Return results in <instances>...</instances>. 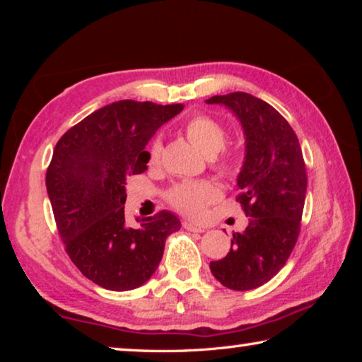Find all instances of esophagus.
I'll use <instances>...</instances> for the list:
<instances>
[{"mask_svg":"<svg viewBox=\"0 0 362 362\" xmlns=\"http://www.w3.org/2000/svg\"><path fill=\"white\" fill-rule=\"evenodd\" d=\"M182 225H183V228H185L187 231H193V233H204V228H203V226H198V225H194V223H192V222H183Z\"/></svg>","mask_w":362,"mask_h":362,"instance_id":"34e87169","label":"esophagus"}]
</instances>
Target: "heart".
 <instances>
[{
  "instance_id": "b5f03b06",
  "label": "heart",
  "mask_w": 362,
  "mask_h": 362,
  "mask_svg": "<svg viewBox=\"0 0 362 362\" xmlns=\"http://www.w3.org/2000/svg\"><path fill=\"white\" fill-rule=\"evenodd\" d=\"M183 131L196 148L211 156L209 161L214 169L223 175H231L235 173V155L223 148L228 134L217 119L206 113L193 115L183 122ZM161 140H151L148 151H146L148 163L158 164L161 159ZM220 194L222 192H220L216 182L188 180L175 183L166 193V199L175 211H179L183 216L198 218L203 216L207 206L220 199Z\"/></svg>"
}]
</instances>
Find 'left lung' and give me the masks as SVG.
I'll use <instances>...</instances> for the list:
<instances>
[{
    "label": "left lung",
    "instance_id": "1",
    "mask_svg": "<svg viewBox=\"0 0 362 362\" xmlns=\"http://www.w3.org/2000/svg\"><path fill=\"white\" fill-rule=\"evenodd\" d=\"M241 121L246 159L238 177L246 231L233 233L231 249L211 262L217 281L233 291H250L268 283L286 265L300 233L306 169L298 139L278 110L247 93L214 95Z\"/></svg>",
    "mask_w": 362,
    "mask_h": 362
}]
</instances>
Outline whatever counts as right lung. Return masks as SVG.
<instances>
[{
	"instance_id": "1",
	"label": "right lung",
	"mask_w": 362,
	"mask_h": 362,
	"mask_svg": "<svg viewBox=\"0 0 362 362\" xmlns=\"http://www.w3.org/2000/svg\"><path fill=\"white\" fill-rule=\"evenodd\" d=\"M182 103L119 100L86 116L56 145L46 173L65 252L86 278L108 291L145 284L163 259L166 238L180 230L161 211L129 228L124 218L126 179L146 170L145 145Z\"/></svg>"
}]
</instances>
